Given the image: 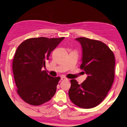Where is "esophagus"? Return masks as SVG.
Wrapping results in <instances>:
<instances>
[{"mask_svg":"<svg viewBox=\"0 0 127 127\" xmlns=\"http://www.w3.org/2000/svg\"><path fill=\"white\" fill-rule=\"evenodd\" d=\"M61 80H68L67 78L63 76V75H62V76H61Z\"/></svg>","mask_w":127,"mask_h":127,"instance_id":"1","label":"esophagus"}]
</instances>
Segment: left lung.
<instances>
[{"instance_id": "obj_1", "label": "left lung", "mask_w": 127, "mask_h": 127, "mask_svg": "<svg viewBox=\"0 0 127 127\" xmlns=\"http://www.w3.org/2000/svg\"><path fill=\"white\" fill-rule=\"evenodd\" d=\"M81 45L82 63L80 68L88 75L81 84L71 80L68 91L70 100L77 106L91 108L106 97L114 80L115 57L105 43L86 37L75 38Z\"/></svg>"}]
</instances>
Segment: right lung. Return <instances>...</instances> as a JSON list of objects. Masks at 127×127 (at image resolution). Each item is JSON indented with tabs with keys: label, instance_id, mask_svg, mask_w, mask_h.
Here are the masks:
<instances>
[{
	"label": "right lung",
	"instance_id": "1",
	"mask_svg": "<svg viewBox=\"0 0 127 127\" xmlns=\"http://www.w3.org/2000/svg\"><path fill=\"white\" fill-rule=\"evenodd\" d=\"M64 38H30L17 47L13 60V73L17 93L27 103L41 105L55 94L60 77H52L42 68L52 51Z\"/></svg>",
	"mask_w": 127,
	"mask_h": 127
}]
</instances>
